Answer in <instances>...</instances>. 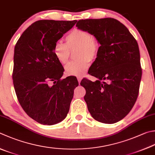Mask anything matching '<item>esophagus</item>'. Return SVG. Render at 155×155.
Returning a JSON list of instances; mask_svg holds the SVG:
<instances>
[{
    "label": "esophagus",
    "instance_id": "1",
    "mask_svg": "<svg viewBox=\"0 0 155 155\" xmlns=\"http://www.w3.org/2000/svg\"><path fill=\"white\" fill-rule=\"evenodd\" d=\"M81 80V77H78V81L79 84H80Z\"/></svg>",
    "mask_w": 155,
    "mask_h": 155
}]
</instances>
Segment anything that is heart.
I'll return each instance as SVG.
<instances>
[{
	"label": "heart",
	"instance_id": "1",
	"mask_svg": "<svg viewBox=\"0 0 155 155\" xmlns=\"http://www.w3.org/2000/svg\"><path fill=\"white\" fill-rule=\"evenodd\" d=\"M65 44L57 42L53 46V53L61 64L68 62L71 51H76V61L65 66V73L70 76H81L86 72L90 61L94 60L99 51V42L94 35L86 30L75 28L65 37Z\"/></svg>",
	"mask_w": 155,
	"mask_h": 155
}]
</instances>
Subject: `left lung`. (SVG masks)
<instances>
[{
  "label": "left lung",
  "instance_id": "left-lung-1",
  "mask_svg": "<svg viewBox=\"0 0 155 155\" xmlns=\"http://www.w3.org/2000/svg\"><path fill=\"white\" fill-rule=\"evenodd\" d=\"M76 27L98 39L101 46L88 74L98 78H84V100L95 120L115 124L132 110L138 98L142 78L138 42L128 29L113 18L79 20Z\"/></svg>",
  "mask_w": 155,
  "mask_h": 155
}]
</instances>
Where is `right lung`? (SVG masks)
I'll return each mask as SVG.
<instances>
[{
    "instance_id": "obj_1",
    "label": "right lung",
    "mask_w": 155,
    "mask_h": 155,
    "mask_svg": "<svg viewBox=\"0 0 155 155\" xmlns=\"http://www.w3.org/2000/svg\"><path fill=\"white\" fill-rule=\"evenodd\" d=\"M78 21L39 20L26 29L14 50L13 86L24 111L38 123L51 125L66 117L78 81L61 80L64 69L53 46Z\"/></svg>"
}]
</instances>
